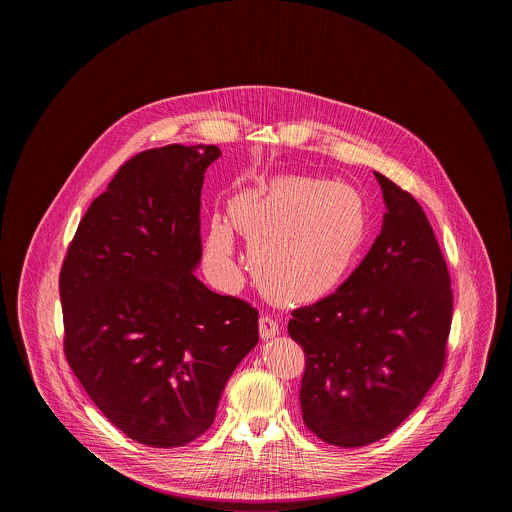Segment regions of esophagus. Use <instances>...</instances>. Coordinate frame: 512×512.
Returning a JSON list of instances; mask_svg holds the SVG:
<instances>
[{
	"instance_id": "34e87169",
	"label": "esophagus",
	"mask_w": 512,
	"mask_h": 512,
	"mask_svg": "<svg viewBox=\"0 0 512 512\" xmlns=\"http://www.w3.org/2000/svg\"><path fill=\"white\" fill-rule=\"evenodd\" d=\"M259 332H261L263 340H270V338L278 336L280 324H278L276 318L270 317V315H263V317L259 318Z\"/></svg>"
}]
</instances>
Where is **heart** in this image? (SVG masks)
I'll return each mask as SVG.
<instances>
[{
	"label": "heart",
	"instance_id": "heart-1",
	"mask_svg": "<svg viewBox=\"0 0 512 512\" xmlns=\"http://www.w3.org/2000/svg\"><path fill=\"white\" fill-rule=\"evenodd\" d=\"M230 224L249 242V268L259 288L282 303H311L336 292L355 267L368 232L357 188L311 176H276L234 195ZM215 220L203 263L224 288L236 280L234 234Z\"/></svg>",
	"mask_w": 512,
	"mask_h": 512
}]
</instances>
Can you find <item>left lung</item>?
Returning <instances> with one entry per match:
<instances>
[{
  "mask_svg": "<svg viewBox=\"0 0 512 512\" xmlns=\"http://www.w3.org/2000/svg\"><path fill=\"white\" fill-rule=\"evenodd\" d=\"M386 203L380 236L332 295L295 309L305 351L301 411L317 438L361 447L391 434L436 382L451 330V278L413 195L374 172Z\"/></svg>",
  "mask_w": 512,
  "mask_h": 512,
  "instance_id": "obj_1",
  "label": "left lung"
}]
</instances>
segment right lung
<instances>
[{"instance_id": "1", "label": "right lung", "mask_w": 512, "mask_h": 512, "mask_svg": "<svg viewBox=\"0 0 512 512\" xmlns=\"http://www.w3.org/2000/svg\"><path fill=\"white\" fill-rule=\"evenodd\" d=\"M217 146L147 149L80 220L59 276L65 355L99 411L149 447L209 430L220 395L259 341V313L211 292L201 261V188Z\"/></svg>"}]
</instances>
